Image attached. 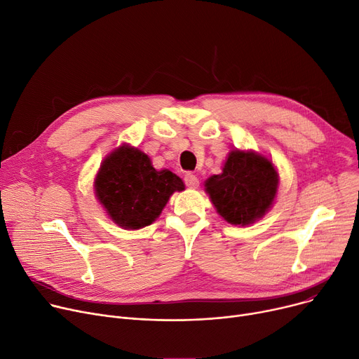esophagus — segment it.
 I'll list each match as a JSON object with an SVG mask.
<instances>
[{
	"label": "esophagus",
	"mask_w": 359,
	"mask_h": 359,
	"mask_svg": "<svg viewBox=\"0 0 359 359\" xmlns=\"http://www.w3.org/2000/svg\"><path fill=\"white\" fill-rule=\"evenodd\" d=\"M184 181H185V185L189 187V188H197V187L200 185V181H198L197 175H194V174H191V172L185 174Z\"/></svg>",
	"instance_id": "obj_1"
}]
</instances>
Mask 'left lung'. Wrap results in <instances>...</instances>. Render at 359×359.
<instances>
[{
	"mask_svg": "<svg viewBox=\"0 0 359 359\" xmlns=\"http://www.w3.org/2000/svg\"><path fill=\"white\" fill-rule=\"evenodd\" d=\"M280 177L273 163L254 152L233 149L219 175L210 177L205 193L217 213L230 224L248 226L272 207Z\"/></svg>",
	"mask_w": 359,
	"mask_h": 359,
	"instance_id": "1",
	"label": "left lung"
}]
</instances>
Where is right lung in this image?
<instances>
[{
	"label": "right lung",
	"instance_id": "right-lung-1",
	"mask_svg": "<svg viewBox=\"0 0 359 359\" xmlns=\"http://www.w3.org/2000/svg\"><path fill=\"white\" fill-rule=\"evenodd\" d=\"M185 188L170 170L156 171L137 147L121 144L101 162L94 181L95 196L109 217L123 229L152 224L168 200Z\"/></svg>",
	"mask_w": 359,
	"mask_h": 359
}]
</instances>
